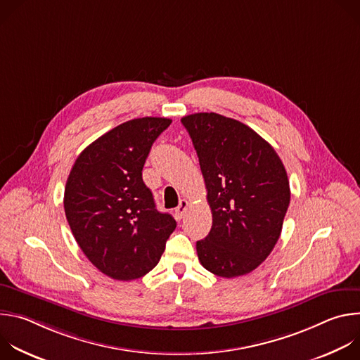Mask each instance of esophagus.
<instances>
[{
    "instance_id": "esophagus-1",
    "label": "esophagus",
    "mask_w": 360,
    "mask_h": 360,
    "mask_svg": "<svg viewBox=\"0 0 360 360\" xmlns=\"http://www.w3.org/2000/svg\"><path fill=\"white\" fill-rule=\"evenodd\" d=\"M188 207H189V202H188L186 199H181V200H179V205H178L176 210H175V217H176V219H182V218H184V215H185Z\"/></svg>"
}]
</instances>
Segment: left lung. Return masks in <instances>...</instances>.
<instances>
[{
	"label": "left lung",
	"mask_w": 360,
	"mask_h": 360,
	"mask_svg": "<svg viewBox=\"0 0 360 360\" xmlns=\"http://www.w3.org/2000/svg\"><path fill=\"white\" fill-rule=\"evenodd\" d=\"M199 158L212 228L196 242L200 265L222 278L258 268L275 248L290 189L276 150L248 125L215 112L181 120Z\"/></svg>",
	"instance_id": "1"
}]
</instances>
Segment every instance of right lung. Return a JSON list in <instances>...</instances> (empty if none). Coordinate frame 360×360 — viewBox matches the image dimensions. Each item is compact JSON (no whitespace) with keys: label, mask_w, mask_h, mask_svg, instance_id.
<instances>
[{"label":"right lung","mask_w":360,"mask_h":360,"mask_svg":"<svg viewBox=\"0 0 360 360\" xmlns=\"http://www.w3.org/2000/svg\"><path fill=\"white\" fill-rule=\"evenodd\" d=\"M172 120L145 117L108 131L77 158L64 192L65 217L89 262L117 281L155 268L176 222L157 210L142 168Z\"/></svg>","instance_id":"right-lung-1"}]
</instances>
